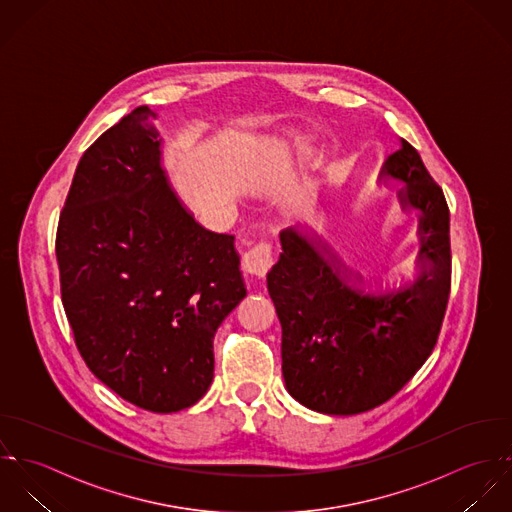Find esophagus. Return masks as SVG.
I'll use <instances>...</instances> for the list:
<instances>
[{"mask_svg":"<svg viewBox=\"0 0 512 512\" xmlns=\"http://www.w3.org/2000/svg\"><path fill=\"white\" fill-rule=\"evenodd\" d=\"M273 267V249L269 243H259L249 249L241 259V269L245 275L263 279Z\"/></svg>","mask_w":512,"mask_h":512,"instance_id":"1","label":"esophagus"}]
</instances>
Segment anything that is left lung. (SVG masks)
<instances>
[{
  "instance_id": "obj_1",
  "label": "left lung",
  "mask_w": 512,
  "mask_h": 512,
  "mask_svg": "<svg viewBox=\"0 0 512 512\" xmlns=\"http://www.w3.org/2000/svg\"><path fill=\"white\" fill-rule=\"evenodd\" d=\"M380 182L400 188L417 217L413 277L400 285L354 279L307 231H281L267 289L283 328V378L305 408L354 415L396 396L429 358L451 287L449 207L417 150L402 138Z\"/></svg>"
}]
</instances>
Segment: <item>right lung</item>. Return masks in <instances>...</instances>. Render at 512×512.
<instances>
[{"label": "right lung", "mask_w": 512, "mask_h": 512, "mask_svg": "<svg viewBox=\"0 0 512 512\" xmlns=\"http://www.w3.org/2000/svg\"><path fill=\"white\" fill-rule=\"evenodd\" d=\"M138 106L83 154L57 227L61 297L89 370L122 400L172 413L213 380V336L247 295L235 237L204 229L160 164Z\"/></svg>", "instance_id": "1"}]
</instances>
